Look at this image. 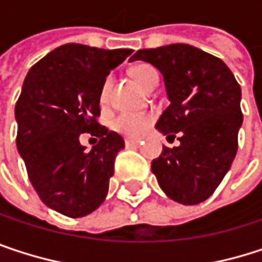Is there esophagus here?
Wrapping results in <instances>:
<instances>
[{
    "label": "esophagus",
    "mask_w": 262,
    "mask_h": 262,
    "mask_svg": "<svg viewBox=\"0 0 262 262\" xmlns=\"http://www.w3.org/2000/svg\"><path fill=\"white\" fill-rule=\"evenodd\" d=\"M124 144H126V147H136L141 144V141L139 139H126Z\"/></svg>",
    "instance_id": "obj_1"
}]
</instances>
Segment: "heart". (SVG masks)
Returning a JSON list of instances; mask_svg holds the SVG:
<instances>
[{
    "label": "heart",
    "instance_id": "1",
    "mask_svg": "<svg viewBox=\"0 0 262 262\" xmlns=\"http://www.w3.org/2000/svg\"><path fill=\"white\" fill-rule=\"evenodd\" d=\"M132 77L136 80L144 89H148L155 81H158V73H156V70L153 67H150L147 63H141V65H136L132 70ZM111 84H112L111 77H106L103 84H101V91H100V101L101 103L107 101ZM151 123H153V115H150V114L124 112V114H120L114 120V129L120 132V133H123V135H126V136L139 138L144 132L150 127Z\"/></svg>",
    "mask_w": 262,
    "mask_h": 262
}]
</instances>
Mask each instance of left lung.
<instances>
[{"mask_svg":"<svg viewBox=\"0 0 262 262\" xmlns=\"http://www.w3.org/2000/svg\"><path fill=\"white\" fill-rule=\"evenodd\" d=\"M158 68L170 106L156 129L167 139L178 135V147H164L151 161L161 189L182 205L206 200L229 171L243 124L241 88L219 57L192 45L171 43L145 48L130 57Z\"/></svg>","mask_w":262,"mask_h":262,"instance_id":"obj_1","label":"left lung"}]
</instances>
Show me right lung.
Wrapping results in <instances>:
<instances>
[{
  "instance_id": "right-lung-1",
  "label": "right lung",
  "mask_w": 262,
  "mask_h": 262,
  "mask_svg": "<svg viewBox=\"0 0 262 262\" xmlns=\"http://www.w3.org/2000/svg\"><path fill=\"white\" fill-rule=\"evenodd\" d=\"M133 50L67 43L34 63L16 101V147L28 179L51 209L79 219L106 199L124 139L97 123L100 91L111 70ZM100 138L89 152L79 135Z\"/></svg>"
}]
</instances>
